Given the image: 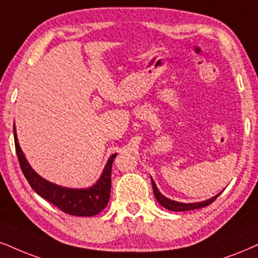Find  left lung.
I'll list each match as a JSON object with an SVG mask.
<instances>
[{
	"mask_svg": "<svg viewBox=\"0 0 258 258\" xmlns=\"http://www.w3.org/2000/svg\"><path fill=\"white\" fill-rule=\"evenodd\" d=\"M152 186H153V191H154V196L155 199H157V201L160 203L161 206L165 207V208L168 209V211H173V212H185V211H192V209H199V208H202V207H207L209 206L211 203H213L217 200V197L220 195L214 196L212 197V199L207 200V201H203V202H197V203H180V202H176V201H172V200L167 199V197H165L163 194L159 192L157 185H155L154 180L152 179Z\"/></svg>",
	"mask_w": 258,
	"mask_h": 258,
	"instance_id": "left-lung-1",
	"label": "left lung"
}]
</instances>
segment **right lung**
<instances>
[{
	"label": "right lung",
	"mask_w": 258,
	"mask_h": 258,
	"mask_svg": "<svg viewBox=\"0 0 258 258\" xmlns=\"http://www.w3.org/2000/svg\"><path fill=\"white\" fill-rule=\"evenodd\" d=\"M14 142L22 173L26 177L32 189L46 201L52 203L67 214L75 215V217H92L100 213L107 206L111 191V170L117 154L111 155L97 184L88 189H69L47 182L34 172L19 146L15 125Z\"/></svg>",
	"instance_id": "obj_1"
}]
</instances>
